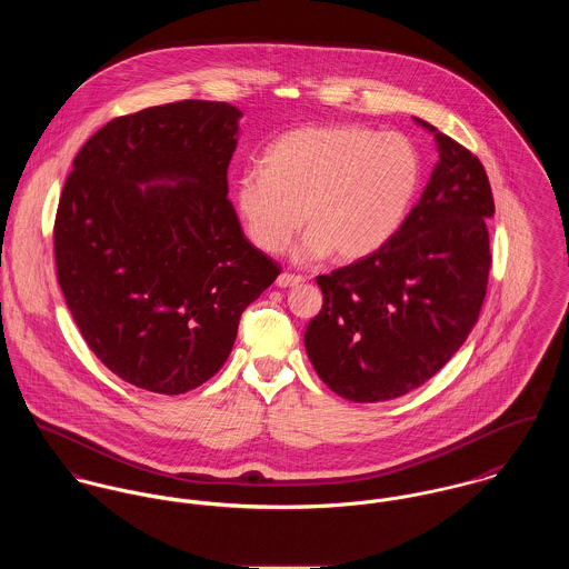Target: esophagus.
<instances>
[{
	"mask_svg": "<svg viewBox=\"0 0 569 569\" xmlns=\"http://www.w3.org/2000/svg\"><path fill=\"white\" fill-rule=\"evenodd\" d=\"M303 283V279L301 277H295V274H288V272H281L279 277H277V286L279 288H297V286H301Z\"/></svg>",
	"mask_w": 569,
	"mask_h": 569,
	"instance_id": "1",
	"label": "esophagus"
}]
</instances>
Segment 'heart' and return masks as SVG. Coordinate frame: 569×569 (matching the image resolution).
<instances>
[{"label":"heart","instance_id":"heart-1","mask_svg":"<svg viewBox=\"0 0 569 569\" xmlns=\"http://www.w3.org/2000/svg\"><path fill=\"white\" fill-rule=\"evenodd\" d=\"M421 183L415 146L397 134L358 124L301 127L279 134L261 168L233 186L244 236L261 253L297 249L301 261L329 253L353 263L379 253L401 229Z\"/></svg>","mask_w":569,"mask_h":569}]
</instances>
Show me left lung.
I'll return each mask as SVG.
<instances>
[{
	"mask_svg": "<svg viewBox=\"0 0 569 569\" xmlns=\"http://www.w3.org/2000/svg\"><path fill=\"white\" fill-rule=\"evenodd\" d=\"M415 122L439 152L419 202L379 253L316 277L322 310L306 351L318 378L356 403L397 399L437 376L487 295L496 213L487 172L439 128Z\"/></svg>",
	"mask_w": 569,
	"mask_h": 569,
	"instance_id": "obj_1",
	"label": "left lung"
}]
</instances>
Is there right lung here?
<instances>
[{
    "instance_id": "1",
    "label": "right lung",
    "mask_w": 569,
    "mask_h": 569,
    "mask_svg": "<svg viewBox=\"0 0 569 569\" xmlns=\"http://www.w3.org/2000/svg\"><path fill=\"white\" fill-rule=\"evenodd\" d=\"M242 111L183 100L100 128L76 154L57 274L89 349L128 383L181 395L227 362L242 312L277 279L227 193Z\"/></svg>"
}]
</instances>
